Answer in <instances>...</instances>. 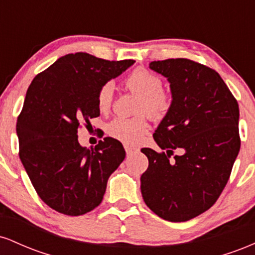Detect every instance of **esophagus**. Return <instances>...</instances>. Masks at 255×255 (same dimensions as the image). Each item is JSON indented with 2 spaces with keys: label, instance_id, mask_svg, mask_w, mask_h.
I'll return each mask as SVG.
<instances>
[{
  "label": "esophagus",
  "instance_id": "1",
  "mask_svg": "<svg viewBox=\"0 0 255 255\" xmlns=\"http://www.w3.org/2000/svg\"><path fill=\"white\" fill-rule=\"evenodd\" d=\"M125 150H126V152H127V154H130V153H133V152H135L136 148L133 147V146L125 145Z\"/></svg>",
  "mask_w": 255,
  "mask_h": 255
}]
</instances>
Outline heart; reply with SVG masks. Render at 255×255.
<instances>
[{
	"instance_id": "heart-1",
	"label": "heart",
	"mask_w": 255,
	"mask_h": 255,
	"mask_svg": "<svg viewBox=\"0 0 255 255\" xmlns=\"http://www.w3.org/2000/svg\"><path fill=\"white\" fill-rule=\"evenodd\" d=\"M126 86L131 92L140 96L137 113H147L148 115H162L171 105V96L162 89V80L158 75L145 68H136L126 79ZM114 101V90L110 83L104 84L98 91L97 107L101 113H109ZM108 133L114 139L133 144L139 141L147 133L148 122L145 116L133 119L116 118L108 125Z\"/></svg>"
}]
</instances>
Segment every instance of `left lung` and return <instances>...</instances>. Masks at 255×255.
<instances>
[{
    "label": "left lung",
    "mask_w": 255,
    "mask_h": 255,
    "mask_svg": "<svg viewBox=\"0 0 255 255\" xmlns=\"http://www.w3.org/2000/svg\"><path fill=\"white\" fill-rule=\"evenodd\" d=\"M148 66L168 78L172 102L153 134L166 152L141 150L148 158L140 177L142 198L158 217L186 222L207 211L229 180L241 146L239 104L210 67L188 58ZM175 149L184 153L174 156Z\"/></svg>",
    "instance_id": "1"
}]
</instances>
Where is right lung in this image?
Masks as SVG:
<instances>
[{"instance_id":"1","label":"right lung","mask_w":255,"mask_h":255,"mask_svg":"<svg viewBox=\"0 0 255 255\" xmlns=\"http://www.w3.org/2000/svg\"><path fill=\"white\" fill-rule=\"evenodd\" d=\"M134 62L75 52L32 80L17 116L19 157L37 194L55 211L81 216L96 209L124 162L119 140L107 136L89 150L79 144L78 129L99 116V89Z\"/></svg>"}]
</instances>
